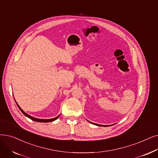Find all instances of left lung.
<instances>
[{"label":"left lung","mask_w":158,"mask_h":158,"mask_svg":"<svg viewBox=\"0 0 158 158\" xmlns=\"http://www.w3.org/2000/svg\"><path fill=\"white\" fill-rule=\"evenodd\" d=\"M91 123V122H90ZM93 123L94 125H98V126H101V127H103V125H98V124H96V123Z\"/></svg>","instance_id":"obj_1"}]
</instances>
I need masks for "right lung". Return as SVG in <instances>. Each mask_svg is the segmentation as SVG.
Returning <instances> with one entry per match:
<instances>
[{
    "label": "right lung",
    "instance_id": "1",
    "mask_svg": "<svg viewBox=\"0 0 158 158\" xmlns=\"http://www.w3.org/2000/svg\"><path fill=\"white\" fill-rule=\"evenodd\" d=\"M16 102V101H15ZM16 104H17V106L19 107V108L20 109V110L22 112H23V114L24 115H26V117H28V118H29L30 119H31V120H33V121H37V122H41V123H48V122H51V121H55L56 119H57L58 118H59V116H57V117H56V118H53V119H37V118H33V117H32V116H31V115H28V114H27L26 112H24L23 110L20 108V107L19 106V105L16 102Z\"/></svg>",
    "mask_w": 158,
    "mask_h": 158
}]
</instances>
